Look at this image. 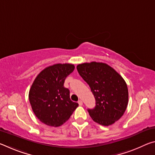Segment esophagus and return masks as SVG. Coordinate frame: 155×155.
Listing matches in <instances>:
<instances>
[{
    "label": "esophagus",
    "instance_id": "esophagus-1",
    "mask_svg": "<svg viewBox=\"0 0 155 155\" xmlns=\"http://www.w3.org/2000/svg\"><path fill=\"white\" fill-rule=\"evenodd\" d=\"M78 104H79V105H83V101H81V100H79V101H78Z\"/></svg>",
    "mask_w": 155,
    "mask_h": 155
}]
</instances>
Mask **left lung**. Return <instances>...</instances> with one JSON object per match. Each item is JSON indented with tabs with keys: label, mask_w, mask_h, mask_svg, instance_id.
<instances>
[{
	"label": "left lung",
	"mask_w": 155,
	"mask_h": 155,
	"mask_svg": "<svg viewBox=\"0 0 155 155\" xmlns=\"http://www.w3.org/2000/svg\"><path fill=\"white\" fill-rule=\"evenodd\" d=\"M81 77L96 99V107L88 109L94 122L110 126L120 120L127 109L128 91L124 78L108 64L92 61L77 65Z\"/></svg>",
	"instance_id": "left-lung-1"
}]
</instances>
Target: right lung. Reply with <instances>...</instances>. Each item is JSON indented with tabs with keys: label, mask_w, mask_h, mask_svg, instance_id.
Here are the masks:
<instances>
[{
	"label": "right lung",
	"mask_w": 155,
	"mask_h": 155,
	"mask_svg": "<svg viewBox=\"0 0 155 155\" xmlns=\"http://www.w3.org/2000/svg\"><path fill=\"white\" fill-rule=\"evenodd\" d=\"M74 70L71 64H56L44 68L31 85L28 98L40 121L50 127L61 126L70 118L78 104L72 101L64 87L65 78Z\"/></svg>",
	"instance_id": "obj_1"
}]
</instances>
